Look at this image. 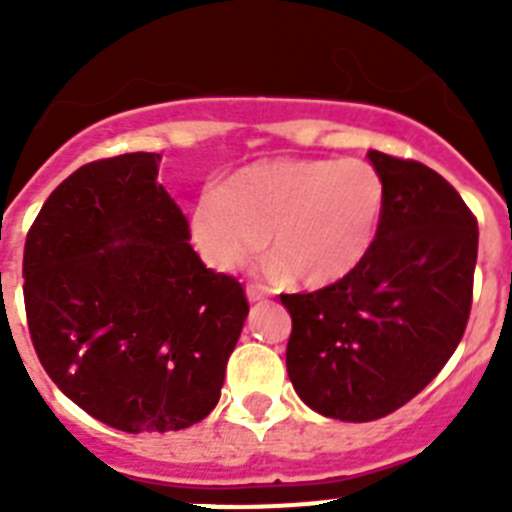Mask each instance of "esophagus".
I'll list each match as a JSON object with an SVG mask.
<instances>
[{"instance_id":"1","label":"esophagus","mask_w":512,"mask_h":512,"mask_svg":"<svg viewBox=\"0 0 512 512\" xmlns=\"http://www.w3.org/2000/svg\"><path fill=\"white\" fill-rule=\"evenodd\" d=\"M246 297H248V302H261V300H266V297H269V289L259 287V284H248Z\"/></svg>"}]
</instances>
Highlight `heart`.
<instances>
[{"label":"heart","mask_w":512,"mask_h":512,"mask_svg":"<svg viewBox=\"0 0 512 512\" xmlns=\"http://www.w3.org/2000/svg\"><path fill=\"white\" fill-rule=\"evenodd\" d=\"M387 184L364 158H274L207 189L189 212L192 241L215 271H235L269 243L274 271L305 287L351 277L372 253Z\"/></svg>","instance_id":"1"}]
</instances>
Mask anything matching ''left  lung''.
Listing matches in <instances>:
<instances>
[{
	"mask_svg": "<svg viewBox=\"0 0 512 512\" xmlns=\"http://www.w3.org/2000/svg\"><path fill=\"white\" fill-rule=\"evenodd\" d=\"M387 184L369 259L343 282L282 295L287 374L307 408L366 423L395 413L459 346L472 310L477 220L441 174L366 153Z\"/></svg>",
	"mask_w": 512,
	"mask_h": 512,
	"instance_id": "1",
	"label": "left lung"
}]
</instances>
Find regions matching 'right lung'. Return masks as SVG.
Returning a JSON list of instances; mask_svg holds the SVG:
<instances>
[{
  "mask_svg": "<svg viewBox=\"0 0 512 512\" xmlns=\"http://www.w3.org/2000/svg\"><path fill=\"white\" fill-rule=\"evenodd\" d=\"M158 153L76 169L27 233L30 338L48 377L125 433L182 431L220 400L248 302L189 246Z\"/></svg>",
  "mask_w": 512,
  "mask_h": 512,
  "instance_id": "obj_1",
  "label": "right lung"
}]
</instances>
